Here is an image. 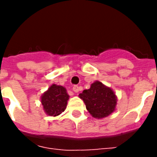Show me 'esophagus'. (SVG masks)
Masks as SVG:
<instances>
[{"label":"esophagus","mask_w":157,"mask_h":157,"mask_svg":"<svg viewBox=\"0 0 157 157\" xmlns=\"http://www.w3.org/2000/svg\"><path fill=\"white\" fill-rule=\"evenodd\" d=\"M72 90H73V92H74L77 93V92H79V91L81 90V86H73V88H72Z\"/></svg>","instance_id":"obj_1"}]
</instances>
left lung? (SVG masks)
<instances>
[{
  "instance_id": "1",
  "label": "left lung",
  "mask_w": 157,
  "mask_h": 157,
  "mask_svg": "<svg viewBox=\"0 0 157 157\" xmlns=\"http://www.w3.org/2000/svg\"><path fill=\"white\" fill-rule=\"evenodd\" d=\"M79 97L93 118H106L115 111L117 96L110 87L98 81L93 82L91 87L84 90Z\"/></svg>"
}]
</instances>
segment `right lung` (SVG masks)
<instances>
[{
    "label": "right lung",
    "instance_id": "1",
    "mask_svg": "<svg viewBox=\"0 0 157 157\" xmlns=\"http://www.w3.org/2000/svg\"><path fill=\"white\" fill-rule=\"evenodd\" d=\"M70 96L66 89L56 84L51 85L41 96L44 111L49 116H58L65 111Z\"/></svg>",
    "mask_w": 157,
    "mask_h": 157
}]
</instances>
